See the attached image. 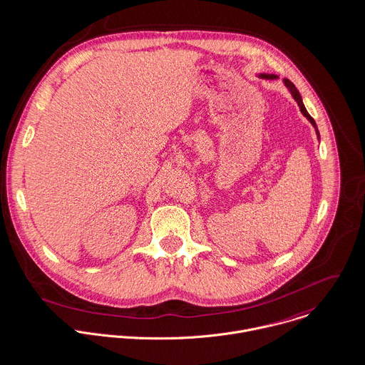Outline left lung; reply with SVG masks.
Masks as SVG:
<instances>
[{
    "label": "left lung",
    "instance_id": "obj_1",
    "mask_svg": "<svg viewBox=\"0 0 365 365\" xmlns=\"http://www.w3.org/2000/svg\"><path fill=\"white\" fill-rule=\"evenodd\" d=\"M259 77L261 78H268V80H274V78H278V76H275V74H259ZM284 83H285V86L289 88V91H291L292 96H293V98H294V101L297 103V106H299V108H300V111H302V114L312 123V125L314 127V130H316V134H317V137H319V130H317V125H316V123H314V120L310 117V114L306 111V108H304V106H303V101H302V96L299 94V91H297V88L294 87V84L292 83L291 80H288V78H284Z\"/></svg>",
    "mask_w": 365,
    "mask_h": 365
}]
</instances>
